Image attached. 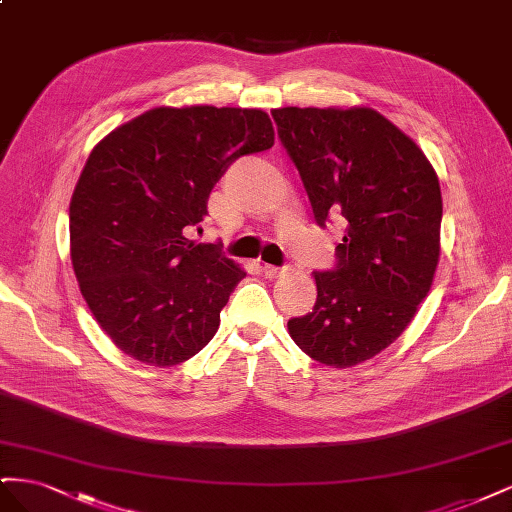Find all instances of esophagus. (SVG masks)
Masks as SVG:
<instances>
[{"label":"esophagus","mask_w":512,"mask_h":512,"mask_svg":"<svg viewBox=\"0 0 512 512\" xmlns=\"http://www.w3.org/2000/svg\"><path fill=\"white\" fill-rule=\"evenodd\" d=\"M262 271H265V275H267V277H271V280H273V277H280V275H284V273L288 271V267H275V265H265V267H262Z\"/></svg>","instance_id":"obj_1"}]
</instances>
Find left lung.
<instances>
[{"label": "left lung", "instance_id": "8db88e82", "mask_svg": "<svg viewBox=\"0 0 512 512\" xmlns=\"http://www.w3.org/2000/svg\"><path fill=\"white\" fill-rule=\"evenodd\" d=\"M271 115L318 226L348 222L333 269L314 271V309L288 320L290 337L318 363H363L406 331L431 288L438 177L412 138L371 108L286 106Z\"/></svg>", "mask_w": 512, "mask_h": 512}]
</instances>
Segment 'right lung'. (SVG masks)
Listing matches in <instances>:
<instances>
[{"instance_id": "right-lung-1", "label": "right lung", "mask_w": 512, "mask_h": 512, "mask_svg": "<svg viewBox=\"0 0 512 512\" xmlns=\"http://www.w3.org/2000/svg\"><path fill=\"white\" fill-rule=\"evenodd\" d=\"M258 108H153L96 145L70 203V256L113 344L147 365L192 359L245 277L218 243H194L228 166L273 147Z\"/></svg>"}]
</instances>
